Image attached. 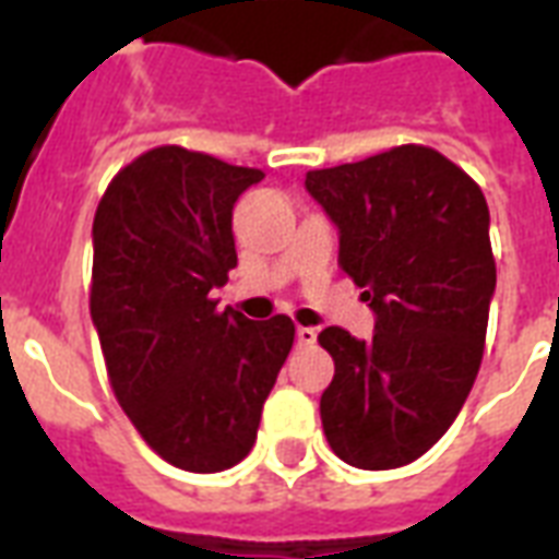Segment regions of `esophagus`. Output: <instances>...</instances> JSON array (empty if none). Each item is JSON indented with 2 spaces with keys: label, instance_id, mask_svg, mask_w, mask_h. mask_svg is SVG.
<instances>
[{
  "label": "esophagus",
  "instance_id": "34e87169",
  "mask_svg": "<svg viewBox=\"0 0 559 559\" xmlns=\"http://www.w3.org/2000/svg\"><path fill=\"white\" fill-rule=\"evenodd\" d=\"M296 340H298V346H313V343H317V328L298 325L296 328Z\"/></svg>",
  "mask_w": 559,
  "mask_h": 559
}]
</instances>
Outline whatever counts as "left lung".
I'll return each instance as SVG.
<instances>
[{
	"label": "left lung",
	"instance_id": "1",
	"mask_svg": "<svg viewBox=\"0 0 559 559\" xmlns=\"http://www.w3.org/2000/svg\"><path fill=\"white\" fill-rule=\"evenodd\" d=\"M308 193L340 228V270L374 310L372 340L331 325L328 445L357 468H399L449 431L478 378L496 258L487 199L454 160L407 143L331 169Z\"/></svg>",
	"mask_w": 559,
	"mask_h": 559
}]
</instances>
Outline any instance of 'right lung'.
Segmentation results:
<instances>
[{"label": "right lung", "mask_w": 559, "mask_h": 559, "mask_svg": "<svg viewBox=\"0 0 559 559\" xmlns=\"http://www.w3.org/2000/svg\"><path fill=\"white\" fill-rule=\"evenodd\" d=\"M254 166L155 146L110 178L93 219L91 317L110 390L155 454L223 472L254 445L296 325L216 310L237 266L231 211Z\"/></svg>", "instance_id": "add662e5"}]
</instances>
